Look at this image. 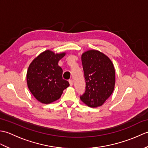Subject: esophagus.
<instances>
[{
    "mask_svg": "<svg viewBox=\"0 0 148 148\" xmlns=\"http://www.w3.org/2000/svg\"><path fill=\"white\" fill-rule=\"evenodd\" d=\"M69 84H70V86L73 85V81H72V79L69 80Z\"/></svg>",
    "mask_w": 148,
    "mask_h": 148,
    "instance_id": "34e87169",
    "label": "esophagus"
}]
</instances>
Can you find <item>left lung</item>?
Masks as SVG:
<instances>
[{
  "instance_id": "obj_1",
  "label": "left lung",
  "mask_w": 148,
  "mask_h": 148,
  "mask_svg": "<svg viewBox=\"0 0 148 148\" xmlns=\"http://www.w3.org/2000/svg\"><path fill=\"white\" fill-rule=\"evenodd\" d=\"M81 60L86 90L80 99L92 108L101 106L114 90V66L108 56L97 50L84 52Z\"/></svg>"
}]
</instances>
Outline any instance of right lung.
Wrapping results in <instances>:
<instances>
[{"label": "right lung", "instance_id": "obj_1", "mask_svg": "<svg viewBox=\"0 0 148 148\" xmlns=\"http://www.w3.org/2000/svg\"><path fill=\"white\" fill-rule=\"evenodd\" d=\"M65 53L55 54L46 50L34 60L27 74L28 87L38 101L49 103L60 98L63 91L69 86L62 78L63 71L58 65Z\"/></svg>", "mask_w": 148, "mask_h": 148}]
</instances>
